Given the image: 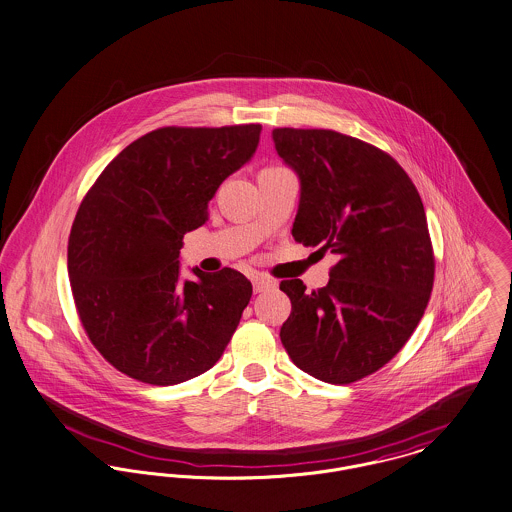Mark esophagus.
Wrapping results in <instances>:
<instances>
[{
	"mask_svg": "<svg viewBox=\"0 0 512 512\" xmlns=\"http://www.w3.org/2000/svg\"><path fill=\"white\" fill-rule=\"evenodd\" d=\"M252 285H254V291H256V293H266V291L275 289V281L268 279V277H262V275H256V277L252 279Z\"/></svg>",
	"mask_w": 512,
	"mask_h": 512,
	"instance_id": "obj_1",
	"label": "esophagus"
}]
</instances>
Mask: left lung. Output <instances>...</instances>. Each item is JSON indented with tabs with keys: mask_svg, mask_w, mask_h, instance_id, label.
Wrapping results in <instances>:
<instances>
[{
	"mask_svg": "<svg viewBox=\"0 0 512 512\" xmlns=\"http://www.w3.org/2000/svg\"><path fill=\"white\" fill-rule=\"evenodd\" d=\"M272 137L301 184L293 239L340 256L318 291L281 281L293 307L281 343L301 371L349 384L384 367L427 308L435 258L425 209L406 171L361 139L295 128Z\"/></svg>",
	"mask_w": 512,
	"mask_h": 512,
	"instance_id": "left-lung-1",
	"label": "left lung"
}]
</instances>
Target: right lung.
Returning <instances> with one entry per match:
<instances>
[{"label": "right lung", "instance_id": "1", "mask_svg": "<svg viewBox=\"0 0 512 512\" xmlns=\"http://www.w3.org/2000/svg\"><path fill=\"white\" fill-rule=\"evenodd\" d=\"M260 124L159 128L97 178L68 244L71 293L104 359L139 382L171 386L209 371L252 297L231 268L180 277L186 233L202 227L221 182L256 153Z\"/></svg>", "mask_w": 512, "mask_h": 512}]
</instances>
